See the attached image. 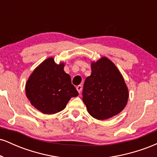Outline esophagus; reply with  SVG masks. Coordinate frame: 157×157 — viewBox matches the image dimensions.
I'll return each mask as SVG.
<instances>
[{"instance_id": "34e87169", "label": "esophagus", "mask_w": 157, "mask_h": 157, "mask_svg": "<svg viewBox=\"0 0 157 157\" xmlns=\"http://www.w3.org/2000/svg\"><path fill=\"white\" fill-rule=\"evenodd\" d=\"M82 87L81 85H79V86H77V91H78L79 93H81V91H82Z\"/></svg>"}]
</instances>
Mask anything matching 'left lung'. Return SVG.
Returning a JSON list of instances; mask_svg holds the SVG:
<instances>
[{
	"instance_id": "obj_1",
	"label": "left lung",
	"mask_w": 157,
	"mask_h": 157,
	"mask_svg": "<svg viewBox=\"0 0 157 157\" xmlns=\"http://www.w3.org/2000/svg\"><path fill=\"white\" fill-rule=\"evenodd\" d=\"M91 74L86 77L82 101L88 112L98 120L120 113L128 100L129 93L122 74L108 57L91 62Z\"/></svg>"
}]
</instances>
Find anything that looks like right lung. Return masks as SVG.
I'll list each match as a JSON object with an SVG mask.
<instances>
[{
  "mask_svg": "<svg viewBox=\"0 0 157 157\" xmlns=\"http://www.w3.org/2000/svg\"><path fill=\"white\" fill-rule=\"evenodd\" d=\"M65 64H57L48 57L35 68L27 80L26 95L35 109L45 114L63 111L78 91L71 84L70 75L64 71Z\"/></svg>",
  "mask_w": 157,
  "mask_h": 157,
  "instance_id": "add662e5",
  "label": "right lung"
}]
</instances>
